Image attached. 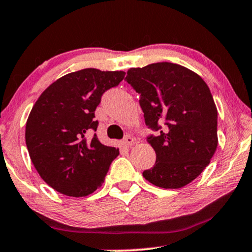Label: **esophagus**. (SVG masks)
<instances>
[{"label": "esophagus", "instance_id": "obj_1", "mask_svg": "<svg viewBox=\"0 0 252 252\" xmlns=\"http://www.w3.org/2000/svg\"><path fill=\"white\" fill-rule=\"evenodd\" d=\"M123 145L126 147H131L134 145V139H133L132 137H129V135H126L123 140Z\"/></svg>", "mask_w": 252, "mask_h": 252}]
</instances>
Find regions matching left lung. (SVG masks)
Here are the masks:
<instances>
[{"instance_id": "1", "label": "left lung", "mask_w": 252, "mask_h": 252, "mask_svg": "<svg viewBox=\"0 0 252 252\" xmlns=\"http://www.w3.org/2000/svg\"><path fill=\"white\" fill-rule=\"evenodd\" d=\"M125 80L140 94L146 126L158 131L147 137L157 159L144 178L162 189L188 185L210 164L218 145L217 107L208 85L171 62L131 68Z\"/></svg>"}]
</instances>
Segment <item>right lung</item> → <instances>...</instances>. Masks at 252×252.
<instances>
[{"instance_id": "right-lung-1", "label": "right lung", "mask_w": 252, "mask_h": 252, "mask_svg": "<svg viewBox=\"0 0 252 252\" xmlns=\"http://www.w3.org/2000/svg\"><path fill=\"white\" fill-rule=\"evenodd\" d=\"M125 72L86 68L58 79L41 94L26 124V144L40 177L69 197L93 193L105 180L119 149L105 146L96 134L95 109L102 94Z\"/></svg>"}]
</instances>
